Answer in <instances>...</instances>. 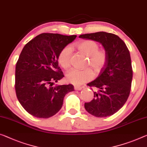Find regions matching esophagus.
I'll return each instance as SVG.
<instances>
[{
  "label": "esophagus",
  "mask_w": 147,
  "mask_h": 147,
  "mask_svg": "<svg viewBox=\"0 0 147 147\" xmlns=\"http://www.w3.org/2000/svg\"><path fill=\"white\" fill-rule=\"evenodd\" d=\"M82 87H81V86H78V85H75V86H74V89H75L76 90H81V89H82Z\"/></svg>",
  "instance_id": "obj_1"
}]
</instances>
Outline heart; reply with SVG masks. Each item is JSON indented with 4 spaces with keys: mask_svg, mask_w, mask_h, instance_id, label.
<instances>
[{
    "mask_svg": "<svg viewBox=\"0 0 147 147\" xmlns=\"http://www.w3.org/2000/svg\"><path fill=\"white\" fill-rule=\"evenodd\" d=\"M76 48L88 57L86 66H90L96 74H99L105 68L108 61V53L104 48H99V45L92 40H81L76 44ZM72 54L71 47L66 46L60 51L58 60L60 66L64 69L70 66V59ZM94 74L89 67L79 69L73 68L68 71L66 80L75 85H81L91 80Z\"/></svg>",
    "mask_w": 147,
    "mask_h": 147,
    "instance_id": "b5f03b06",
    "label": "heart"
}]
</instances>
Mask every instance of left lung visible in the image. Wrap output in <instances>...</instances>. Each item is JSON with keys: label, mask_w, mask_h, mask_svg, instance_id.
Segmentation results:
<instances>
[{"label": "left lung", "mask_w": 147, "mask_h": 147, "mask_svg": "<svg viewBox=\"0 0 147 147\" xmlns=\"http://www.w3.org/2000/svg\"><path fill=\"white\" fill-rule=\"evenodd\" d=\"M100 42L108 53V61L98 78L88 83L94 87V98L85 103V108L97 118L112 116L123 107L129 95L133 78L130 53L118 35L100 31L80 35Z\"/></svg>", "instance_id": "8db88e82"}]
</instances>
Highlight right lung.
Returning <instances> with one entry per match:
<instances>
[{
  "instance_id": "add662e5",
  "label": "right lung",
  "mask_w": 147,
  "mask_h": 147,
  "mask_svg": "<svg viewBox=\"0 0 147 147\" xmlns=\"http://www.w3.org/2000/svg\"><path fill=\"white\" fill-rule=\"evenodd\" d=\"M76 35L41 33L27 43L16 66L15 90L20 103L29 114L49 118L61 109L71 84L53 86L64 78L58 66L60 51Z\"/></svg>"
}]
</instances>
